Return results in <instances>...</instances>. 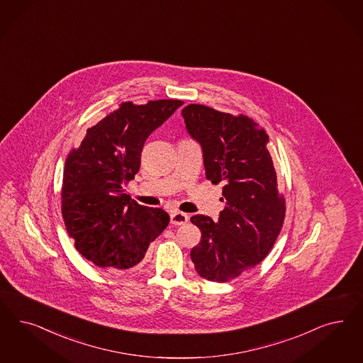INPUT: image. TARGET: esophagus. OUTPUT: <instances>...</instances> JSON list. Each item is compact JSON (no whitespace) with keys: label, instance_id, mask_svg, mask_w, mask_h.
<instances>
[{"label":"esophagus","instance_id":"1","mask_svg":"<svg viewBox=\"0 0 363 363\" xmlns=\"http://www.w3.org/2000/svg\"><path fill=\"white\" fill-rule=\"evenodd\" d=\"M188 216L186 213H183V212H172L171 213V223L172 224H175V225H184L186 223H188Z\"/></svg>","mask_w":363,"mask_h":363}]
</instances>
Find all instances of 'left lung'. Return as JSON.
Masks as SVG:
<instances>
[{"label":"left lung","instance_id":"left-lung-1","mask_svg":"<svg viewBox=\"0 0 363 363\" xmlns=\"http://www.w3.org/2000/svg\"><path fill=\"white\" fill-rule=\"evenodd\" d=\"M188 133L203 151L206 177L223 184L219 222L195 215L201 240L191 259L201 278L228 281L269 255L281 233L286 201L278 191L269 135L252 118L189 104L182 111Z\"/></svg>","mask_w":363,"mask_h":363}]
</instances>
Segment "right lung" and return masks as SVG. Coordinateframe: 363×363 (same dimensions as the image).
Segmentation results:
<instances>
[{"instance_id": "add662e5", "label": "right lung", "mask_w": 363, "mask_h": 363, "mask_svg": "<svg viewBox=\"0 0 363 363\" xmlns=\"http://www.w3.org/2000/svg\"><path fill=\"white\" fill-rule=\"evenodd\" d=\"M183 104L180 100L121 103L88 129L80 147L68 155L62 219L76 250L97 267L132 269L168 225L165 211L140 206L123 188L139 172L147 138Z\"/></svg>"}]
</instances>
